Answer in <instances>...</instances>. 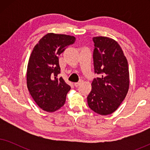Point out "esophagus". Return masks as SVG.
I'll return each instance as SVG.
<instances>
[{
    "label": "esophagus",
    "mask_w": 150,
    "mask_h": 150,
    "mask_svg": "<svg viewBox=\"0 0 150 150\" xmlns=\"http://www.w3.org/2000/svg\"><path fill=\"white\" fill-rule=\"evenodd\" d=\"M82 82H83V81H81L78 82V83H74V86H75L76 87H79V86L82 83Z\"/></svg>",
    "instance_id": "esophagus-1"
}]
</instances>
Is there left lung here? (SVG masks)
<instances>
[{"mask_svg": "<svg viewBox=\"0 0 150 150\" xmlns=\"http://www.w3.org/2000/svg\"><path fill=\"white\" fill-rule=\"evenodd\" d=\"M93 65L95 73L91 91L87 96L89 108L96 113H112L128 93L129 70L126 57L120 45L107 37H94Z\"/></svg>", "mask_w": 150, "mask_h": 150, "instance_id": "8db88e82", "label": "left lung"}]
</instances>
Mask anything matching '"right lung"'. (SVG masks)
Wrapping results in <instances>:
<instances>
[{
    "mask_svg": "<svg viewBox=\"0 0 150 150\" xmlns=\"http://www.w3.org/2000/svg\"><path fill=\"white\" fill-rule=\"evenodd\" d=\"M74 36L52 33L44 35L33 48L28 60L26 84L35 103L46 112H54L64 105L70 86L60 73L59 56L75 42Z\"/></svg>",
    "mask_w": 150,
    "mask_h": 150,
    "instance_id": "right-lung-1",
    "label": "right lung"
}]
</instances>
